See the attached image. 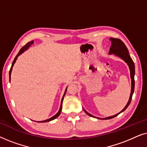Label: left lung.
I'll list each match as a JSON object with an SVG mask.
<instances>
[{"mask_svg": "<svg viewBox=\"0 0 147 147\" xmlns=\"http://www.w3.org/2000/svg\"><path fill=\"white\" fill-rule=\"evenodd\" d=\"M110 39L112 42V45H111V47H110V49L109 54H114L115 55L120 57L121 59H123L126 63H127L128 67H129L130 71V78H131V92H130L129 100H128L127 104H126L124 109L122 110L121 112H120L119 113L116 114L114 116H109V117L104 118H97V117H95V116H92V114H89L88 112H86V110L84 109V112H85L88 116H92V117L98 118V119H103V120L111 119V118L116 117V116H118V114H120L123 111H124V110L127 108L128 106H129V104H130V102H131L132 97V94H133V93H134V74H135V69H134V62H133V61H132V59H131V57H130V56L129 55V53H128V50L127 49V47H126V45H124V43H123V42H122L121 40L119 39L110 38Z\"/></svg>", "mask_w": 147, "mask_h": 147, "instance_id": "1", "label": "left lung"}]
</instances>
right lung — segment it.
I'll return each mask as SVG.
<instances>
[{"mask_svg":"<svg viewBox=\"0 0 147 147\" xmlns=\"http://www.w3.org/2000/svg\"><path fill=\"white\" fill-rule=\"evenodd\" d=\"M32 44H33V41H30V42H29V43H27V44H26V45H25V46H23V47L21 48V49H20V51H19V53H18V54L17 55V56H16V57H15V59H14V61H13V63H12V65H11V69H10V71H9V78H10V81H11V71H12V69H13V65H14V64H15V63L16 62V61H17V57H19V56L21 55V54H22L23 53L24 51H26V50H27L28 48H29L30 46H31ZM66 91H67V88H66V89H65V93H64V94H63V98H62V99H61V105H60V108H59V111H58V112L57 114H55V115H54L53 116H52L51 118H49V119H47V120H43V121H39V122H37V121H36V122H49V121H51V120H54V119H55L56 118H57L58 116H59V114H61V108H62V102H63V97H64V96H65V93H66Z\"/></svg>","mask_w":147,"mask_h":147,"instance_id":"right-lung-1","label":"right lung"}]
</instances>
